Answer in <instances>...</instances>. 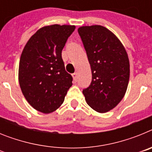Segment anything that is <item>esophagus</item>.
<instances>
[{"label":"esophagus","mask_w":152,"mask_h":152,"mask_svg":"<svg viewBox=\"0 0 152 152\" xmlns=\"http://www.w3.org/2000/svg\"><path fill=\"white\" fill-rule=\"evenodd\" d=\"M72 77H73V79L75 81H77V73H74L72 75Z\"/></svg>","instance_id":"34e87169"}]
</instances>
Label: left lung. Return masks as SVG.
Returning <instances> with one entry per match:
<instances>
[{
	"mask_svg": "<svg viewBox=\"0 0 152 152\" xmlns=\"http://www.w3.org/2000/svg\"><path fill=\"white\" fill-rule=\"evenodd\" d=\"M88 61L92 80L83 90L88 105L98 113H107L126 94L129 80V61L121 42L111 31L99 25L77 29Z\"/></svg>",
	"mask_w": 152,
	"mask_h": 152,
	"instance_id": "1",
	"label": "left lung"
}]
</instances>
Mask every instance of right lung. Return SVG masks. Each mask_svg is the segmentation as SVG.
<instances>
[{"label": "right lung", "instance_id": "obj_1", "mask_svg": "<svg viewBox=\"0 0 152 152\" xmlns=\"http://www.w3.org/2000/svg\"><path fill=\"white\" fill-rule=\"evenodd\" d=\"M75 29L70 25H51L31 36L21 54L19 83L26 100L36 110L50 113L64 102L72 85L61 51Z\"/></svg>", "mask_w": 152, "mask_h": 152}]
</instances>
